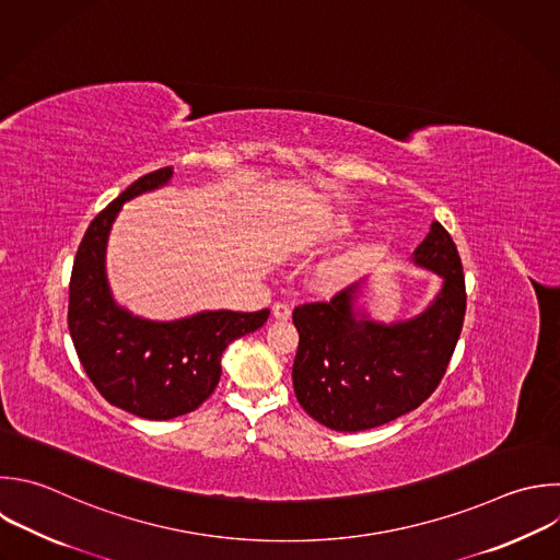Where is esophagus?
<instances>
[{"mask_svg": "<svg viewBox=\"0 0 560 560\" xmlns=\"http://www.w3.org/2000/svg\"><path fill=\"white\" fill-rule=\"evenodd\" d=\"M271 313H273L276 319H289L291 317V306L287 302H276L271 306Z\"/></svg>", "mask_w": 560, "mask_h": 560, "instance_id": "obj_1", "label": "esophagus"}]
</instances>
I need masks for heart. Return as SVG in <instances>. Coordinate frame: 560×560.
Masks as SVG:
<instances>
[{
  "mask_svg": "<svg viewBox=\"0 0 560 560\" xmlns=\"http://www.w3.org/2000/svg\"><path fill=\"white\" fill-rule=\"evenodd\" d=\"M350 232V223L348 221H337V225L330 230V236H341ZM363 252H354V254H348L343 258H337L328 265H324L317 273H315V284L324 291H335L339 287H343L346 282H350L357 273V269L361 267L363 262Z\"/></svg>",
  "mask_w": 560,
  "mask_h": 560,
  "instance_id": "b5f03b06",
  "label": "heart"
}]
</instances>
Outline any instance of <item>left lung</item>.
I'll use <instances>...</instances> for the list:
<instances>
[{"instance_id":"1","label":"left lung","mask_w":560,"mask_h":560,"mask_svg":"<svg viewBox=\"0 0 560 560\" xmlns=\"http://www.w3.org/2000/svg\"><path fill=\"white\" fill-rule=\"evenodd\" d=\"M413 262L435 271L442 289L429 308L392 326L359 319V284L330 300L295 306L300 335L293 389L302 409L335 431H365L420 407L440 385L466 313L457 247L435 221Z\"/></svg>"}]
</instances>
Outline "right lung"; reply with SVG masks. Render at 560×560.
<instances>
[{
	"instance_id": "right-lung-1",
	"label": "right lung",
	"mask_w": 560,
	"mask_h": 560,
	"mask_svg": "<svg viewBox=\"0 0 560 560\" xmlns=\"http://www.w3.org/2000/svg\"><path fill=\"white\" fill-rule=\"evenodd\" d=\"M173 168L133 182L88 228L70 278L68 326L83 370L112 405L171 420L195 411L221 378L223 350L258 330L269 311H206L179 322H149L118 308L105 276V247L125 201L164 186Z\"/></svg>"
}]
</instances>
